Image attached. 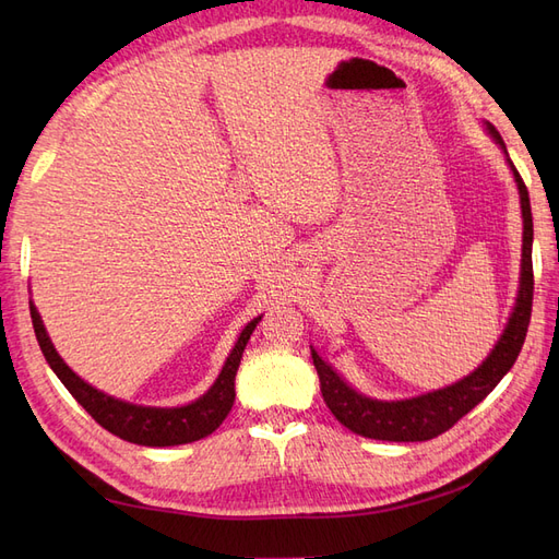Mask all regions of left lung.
Masks as SVG:
<instances>
[{"instance_id": "8db88e82", "label": "left lung", "mask_w": 559, "mask_h": 559, "mask_svg": "<svg viewBox=\"0 0 559 559\" xmlns=\"http://www.w3.org/2000/svg\"><path fill=\"white\" fill-rule=\"evenodd\" d=\"M485 130L506 154L511 173L518 183L520 193V210H522V259H520V286L513 312L506 321V329L499 335L497 345L487 354V359L473 370L443 389H433V392L419 394L413 399H399V401H380L370 399L357 392L352 384L337 370L319 357L317 349H312V361L319 376L321 396H324L329 411L335 419L345 425L349 431L376 438V441H394V443H417L429 441L438 433L454 427L468 411L492 392L501 382V378L513 368L518 354L524 345V335H527L530 317H532V296H534V273H532V242H534V224H532V207H530V193L524 186L520 173L509 158V151L501 140V134L492 123H485Z\"/></svg>"}]
</instances>
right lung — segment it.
I'll use <instances>...</instances> for the list:
<instances>
[{
    "label": "right lung",
    "instance_id": "obj_1",
    "mask_svg": "<svg viewBox=\"0 0 559 559\" xmlns=\"http://www.w3.org/2000/svg\"><path fill=\"white\" fill-rule=\"evenodd\" d=\"M29 314L32 326H35L39 347L48 366L60 382L70 389V394L86 408L99 427H105L114 436L123 438L128 443H138L146 448H167V445H183L200 441V438L210 436L218 425L226 419L235 401V376H238L242 352L249 343V337L257 329L261 317H253L249 324L238 335V343L233 345L228 359L222 368V373L214 380L200 399L177 405V408H154V405H138L121 399H114L105 392H99L93 384L79 378L74 370L62 361L56 352L53 343L46 333L41 314L35 302L29 300Z\"/></svg>",
    "mask_w": 559,
    "mask_h": 559
}]
</instances>
